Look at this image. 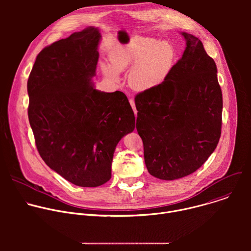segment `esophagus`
Segmentation results:
<instances>
[{
  "label": "esophagus",
  "instance_id": "34e87169",
  "mask_svg": "<svg viewBox=\"0 0 251 251\" xmlns=\"http://www.w3.org/2000/svg\"><path fill=\"white\" fill-rule=\"evenodd\" d=\"M129 102H130V104H131V106H132V108H133V110H134L135 115H137V110H136V107H135V102H134V100H133V99H130V100H129Z\"/></svg>",
  "mask_w": 251,
  "mask_h": 251
}]
</instances>
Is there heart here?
I'll use <instances>...</instances> for the list:
<instances>
[{"mask_svg":"<svg viewBox=\"0 0 251 251\" xmlns=\"http://www.w3.org/2000/svg\"><path fill=\"white\" fill-rule=\"evenodd\" d=\"M176 59V50L168 41L134 37L115 47L110 52V64H103L105 76L118 82L120 73L131 67L128 75L130 86L138 91L152 89L163 83L171 75Z\"/></svg>","mask_w":251,"mask_h":251,"instance_id":"b5f03b06","label":"heart"}]
</instances>
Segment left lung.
Segmentation results:
<instances>
[{"label":"left lung","instance_id":"obj_1","mask_svg":"<svg viewBox=\"0 0 251 251\" xmlns=\"http://www.w3.org/2000/svg\"><path fill=\"white\" fill-rule=\"evenodd\" d=\"M184 53L160 85L136 95V129L148 172L172 181L196 172L216 150L223 94L214 60L195 35L181 32Z\"/></svg>","mask_w":251,"mask_h":251}]
</instances>
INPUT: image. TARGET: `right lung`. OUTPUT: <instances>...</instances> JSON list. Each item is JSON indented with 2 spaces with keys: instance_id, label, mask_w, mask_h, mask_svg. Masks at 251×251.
Returning <instances> with one entry per match:
<instances>
[{
  "instance_id": "1",
  "label": "right lung",
  "mask_w": 251,
  "mask_h": 251,
  "mask_svg": "<svg viewBox=\"0 0 251 251\" xmlns=\"http://www.w3.org/2000/svg\"><path fill=\"white\" fill-rule=\"evenodd\" d=\"M100 40L99 28L90 26L45 48L27 80L28 120L41 157L83 188L110 180L116 146L135 129L127 96L94 87Z\"/></svg>"
}]
</instances>
